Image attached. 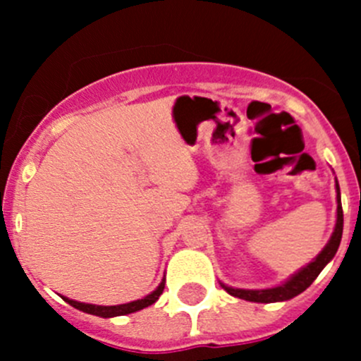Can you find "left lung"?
<instances>
[{
	"instance_id": "1",
	"label": "left lung",
	"mask_w": 361,
	"mask_h": 361,
	"mask_svg": "<svg viewBox=\"0 0 361 361\" xmlns=\"http://www.w3.org/2000/svg\"><path fill=\"white\" fill-rule=\"evenodd\" d=\"M342 225H344V214H342V204H341V190H338L337 183V224L336 231H334L332 238H330L329 245L323 248L322 253L314 258V262L304 267L302 271H298L297 274L292 276L285 285L276 286V288H267V290H241V288H231V286H224L228 293L234 295L238 298H245L250 302H262V304H271V302H281L288 300V298L297 297L298 293L304 292L305 288L312 285L316 278H318L319 272L323 271L326 264L336 257L338 245H341L342 239Z\"/></svg>"
}]
</instances>
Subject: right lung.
Listing matches in <instances>:
<instances>
[{"mask_svg": "<svg viewBox=\"0 0 361 361\" xmlns=\"http://www.w3.org/2000/svg\"><path fill=\"white\" fill-rule=\"evenodd\" d=\"M164 283H166V281H164V279H162V283H160L159 288L155 290V292H152L150 295H147V297L141 298V300L129 302V304L92 305V304H83V302L69 300V298H66V297H63V298L68 302L69 305H73V307H75V309H78V311L89 312V314H94V316H101V318H113V316H123V314H130V312L141 311V309L148 307V305H152V304H154V302H157L159 297L164 292Z\"/></svg>", "mask_w": 361, "mask_h": 361, "instance_id": "right-lung-1", "label": "right lung"}]
</instances>
